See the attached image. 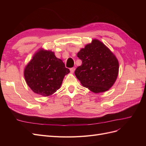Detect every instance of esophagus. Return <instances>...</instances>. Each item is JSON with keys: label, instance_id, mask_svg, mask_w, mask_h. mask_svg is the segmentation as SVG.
<instances>
[{"label": "esophagus", "instance_id": "34e87169", "mask_svg": "<svg viewBox=\"0 0 146 146\" xmlns=\"http://www.w3.org/2000/svg\"><path fill=\"white\" fill-rule=\"evenodd\" d=\"M75 69H76V68H70V72H71L72 74V73H74V71H75Z\"/></svg>", "mask_w": 146, "mask_h": 146}]
</instances>
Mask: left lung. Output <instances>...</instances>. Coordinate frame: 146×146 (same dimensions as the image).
Returning a JSON list of instances; mask_svg holds the SVG:
<instances>
[{
	"mask_svg": "<svg viewBox=\"0 0 146 146\" xmlns=\"http://www.w3.org/2000/svg\"><path fill=\"white\" fill-rule=\"evenodd\" d=\"M82 61L75 75L83 86L94 93L108 91L115 83L119 73L116 56L98 39H92L77 53Z\"/></svg>",
	"mask_w": 146,
	"mask_h": 146,
	"instance_id": "left-lung-1",
	"label": "left lung"
}]
</instances>
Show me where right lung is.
Segmentation results:
<instances>
[{
    "label": "right lung",
    "mask_w": 146,
    "mask_h": 146,
    "mask_svg": "<svg viewBox=\"0 0 146 146\" xmlns=\"http://www.w3.org/2000/svg\"><path fill=\"white\" fill-rule=\"evenodd\" d=\"M70 72L55 53L41 48L24 68L26 83L35 94L47 97L60 89L66 75Z\"/></svg>",
    "instance_id": "right-lung-1"
}]
</instances>
